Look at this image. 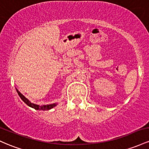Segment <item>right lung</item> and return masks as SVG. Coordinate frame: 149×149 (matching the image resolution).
Listing matches in <instances>:
<instances>
[{
    "label": "right lung",
    "instance_id": "right-lung-1",
    "mask_svg": "<svg viewBox=\"0 0 149 149\" xmlns=\"http://www.w3.org/2000/svg\"><path fill=\"white\" fill-rule=\"evenodd\" d=\"M16 90H17V92L20 98L23 100V102L26 104L29 107L33 108V109H36V110H43V111L49 110V109H52L53 107L57 106V104H49V105H42V106H39V105H36V104H34L33 103H31V102H30L29 100H27V99L23 95H22L17 89H16Z\"/></svg>",
    "mask_w": 149,
    "mask_h": 149
}]
</instances>
